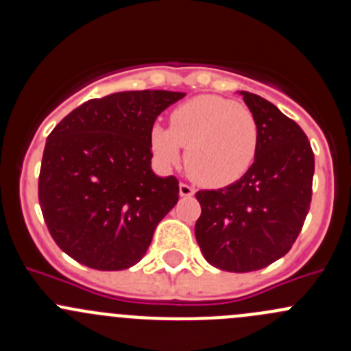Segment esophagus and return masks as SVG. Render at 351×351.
Wrapping results in <instances>:
<instances>
[{
	"label": "esophagus",
	"instance_id": "obj_1",
	"mask_svg": "<svg viewBox=\"0 0 351 351\" xmlns=\"http://www.w3.org/2000/svg\"><path fill=\"white\" fill-rule=\"evenodd\" d=\"M193 193H195V189L190 185H186V183H180V195L182 197H192Z\"/></svg>",
	"mask_w": 351,
	"mask_h": 351
}]
</instances>
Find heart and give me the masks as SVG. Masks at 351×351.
I'll return each instance as SVG.
<instances>
[{"label":"heart","instance_id":"1","mask_svg":"<svg viewBox=\"0 0 351 351\" xmlns=\"http://www.w3.org/2000/svg\"><path fill=\"white\" fill-rule=\"evenodd\" d=\"M149 141L159 165H178L186 147V171L195 182L228 186L253 166L260 127L251 110L238 101L202 95L173 110L169 129L153 125Z\"/></svg>","mask_w":351,"mask_h":351}]
</instances>
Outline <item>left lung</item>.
Listing matches in <instances>:
<instances>
[{
    "label": "left lung",
    "mask_w": 351,
    "mask_h": 351,
    "mask_svg": "<svg viewBox=\"0 0 351 351\" xmlns=\"http://www.w3.org/2000/svg\"><path fill=\"white\" fill-rule=\"evenodd\" d=\"M256 117L260 146L250 171L219 190L195 193V238L219 270H261L289 253L313 197L314 153L304 130L274 104L239 91Z\"/></svg>",
    "instance_id": "1"
}]
</instances>
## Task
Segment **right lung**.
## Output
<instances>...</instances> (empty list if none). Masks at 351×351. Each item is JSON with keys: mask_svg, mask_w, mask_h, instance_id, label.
Here are the masks:
<instances>
[{"mask_svg": "<svg viewBox=\"0 0 351 351\" xmlns=\"http://www.w3.org/2000/svg\"><path fill=\"white\" fill-rule=\"evenodd\" d=\"M185 93L120 91L88 100L49 134L38 202L49 232L73 260L95 270L141 261L156 226L178 202V180L151 168V129Z\"/></svg>", "mask_w": 351, "mask_h": 351, "instance_id": "obj_1", "label": "right lung"}]
</instances>
